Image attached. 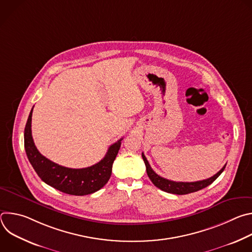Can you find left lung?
Here are the masks:
<instances>
[{"label":"left lung","instance_id":"obj_1","mask_svg":"<svg viewBox=\"0 0 252 252\" xmlns=\"http://www.w3.org/2000/svg\"><path fill=\"white\" fill-rule=\"evenodd\" d=\"M141 157L143 158V161L146 163V167H147V173L150 177V179L152 181V183L158 188L159 189L168 192V193H173V194H188V193H191V192H195L197 190H200L206 187H208L209 185H211L215 179H217L221 172L224 170L226 164L217 173L214 174L213 176L207 178V179H203V181H199V182H194V183H183V182H172L169 181V179L163 178L160 175H158V173H156L154 171V169L151 167L146 156L143 155V153L141 154Z\"/></svg>","mask_w":252,"mask_h":252}]
</instances>
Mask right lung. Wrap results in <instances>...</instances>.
<instances>
[{"label":"right lung","instance_id":"add662e5","mask_svg":"<svg viewBox=\"0 0 252 252\" xmlns=\"http://www.w3.org/2000/svg\"><path fill=\"white\" fill-rule=\"evenodd\" d=\"M32 114L25 127V150L29 161L42 181L54 189L71 195H87L99 190L109 182L113 163L120 151L122 139L107 150L104 158L97 163L85 168H68L53 162L35 148L32 136Z\"/></svg>","mask_w":252,"mask_h":252}]
</instances>
